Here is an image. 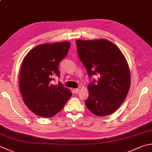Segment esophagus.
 Here are the masks:
<instances>
[{
    "instance_id": "34e87169",
    "label": "esophagus",
    "mask_w": 152,
    "mask_h": 152,
    "mask_svg": "<svg viewBox=\"0 0 152 152\" xmlns=\"http://www.w3.org/2000/svg\"><path fill=\"white\" fill-rule=\"evenodd\" d=\"M79 88H75V89H73V91L75 92V93H78L79 92Z\"/></svg>"
}]
</instances>
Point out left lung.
Masks as SVG:
<instances>
[{"label": "left lung", "mask_w": 152, "mask_h": 152, "mask_svg": "<svg viewBox=\"0 0 152 152\" xmlns=\"http://www.w3.org/2000/svg\"><path fill=\"white\" fill-rule=\"evenodd\" d=\"M79 58L88 76L98 80L88 85V98L85 103L98 116L114 113L126 99L130 87V73L124 56L107 39L76 41Z\"/></svg>", "instance_id": "left-lung-1"}]
</instances>
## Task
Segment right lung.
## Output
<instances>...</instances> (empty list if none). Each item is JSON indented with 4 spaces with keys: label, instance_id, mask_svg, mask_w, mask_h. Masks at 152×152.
<instances>
[{
    "label": "right lung",
    "instance_id": "add662e5",
    "mask_svg": "<svg viewBox=\"0 0 152 152\" xmlns=\"http://www.w3.org/2000/svg\"><path fill=\"white\" fill-rule=\"evenodd\" d=\"M70 45L69 42L38 45L23 59L20 91L25 104L39 116H55L72 95L61 83H51L53 75L59 77V64L66 57Z\"/></svg>",
    "mask_w": 152,
    "mask_h": 152
}]
</instances>
